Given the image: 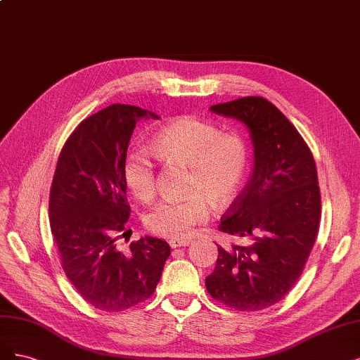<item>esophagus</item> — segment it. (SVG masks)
Listing matches in <instances>:
<instances>
[{"label":"esophagus","instance_id":"obj_1","mask_svg":"<svg viewBox=\"0 0 360 360\" xmlns=\"http://www.w3.org/2000/svg\"><path fill=\"white\" fill-rule=\"evenodd\" d=\"M190 243H191V240H188V239H170V240H169V245H170L172 248L187 247V245H190Z\"/></svg>","mask_w":360,"mask_h":360}]
</instances>
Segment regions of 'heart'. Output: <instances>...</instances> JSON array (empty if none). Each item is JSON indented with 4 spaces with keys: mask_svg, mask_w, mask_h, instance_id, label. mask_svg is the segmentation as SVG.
<instances>
[{
    "mask_svg": "<svg viewBox=\"0 0 360 360\" xmlns=\"http://www.w3.org/2000/svg\"><path fill=\"white\" fill-rule=\"evenodd\" d=\"M150 153L167 167H188L185 200H166L150 211L145 223L165 238L188 236L194 226L210 217V200L215 207L233 202L247 179L250 149L240 134L223 133L211 121L181 117L167 122L150 139ZM127 188L142 202L155 194L157 172L148 157L133 153L124 161Z\"/></svg>",
    "mask_w": 360,
    "mask_h": 360,
    "instance_id": "heart-1",
    "label": "heart"
}]
</instances>
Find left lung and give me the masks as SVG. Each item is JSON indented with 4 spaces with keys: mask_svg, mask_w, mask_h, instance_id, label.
<instances>
[{
    "mask_svg": "<svg viewBox=\"0 0 360 360\" xmlns=\"http://www.w3.org/2000/svg\"><path fill=\"white\" fill-rule=\"evenodd\" d=\"M211 110L250 131L251 178L218 229L252 242L227 250L218 245L206 290L230 308L264 309L290 292L314 247L321 207L316 161L295 125L263 97L215 104Z\"/></svg>",
    "mask_w": 360,
    "mask_h": 360,
    "instance_id": "obj_1",
    "label": "left lung"
}]
</instances>
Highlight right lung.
<instances>
[{
    "instance_id": "obj_1",
    "label": "right lung",
    "mask_w": 360,
    "mask_h": 360,
    "mask_svg": "<svg viewBox=\"0 0 360 360\" xmlns=\"http://www.w3.org/2000/svg\"><path fill=\"white\" fill-rule=\"evenodd\" d=\"M142 118L158 115L117 103L84 120L65 142L52 181L51 230L63 269L77 293L101 311L146 300L170 256L169 243L150 236L131 242L129 254L117 248L130 217L124 161Z\"/></svg>"
}]
</instances>
